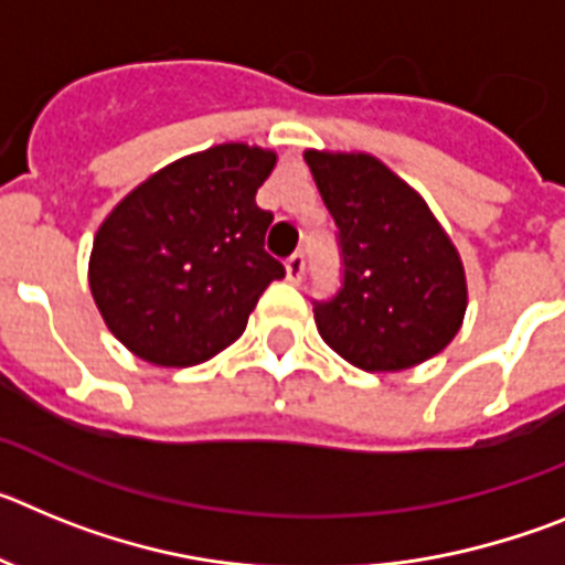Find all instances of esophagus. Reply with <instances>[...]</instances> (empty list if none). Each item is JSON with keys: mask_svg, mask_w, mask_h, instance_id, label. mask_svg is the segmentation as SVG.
Returning a JSON list of instances; mask_svg holds the SVG:
<instances>
[{"mask_svg": "<svg viewBox=\"0 0 565 565\" xmlns=\"http://www.w3.org/2000/svg\"><path fill=\"white\" fill-rule=\"evenodd\" d=\"M302 274H306V257L297 252L286 259V277H288V282H299V279H302Z\"/></svg>", "mask_w": 565, "mask_h": 565, "instance_id": "obj_1", "label": "esophagus"}]
</instances>
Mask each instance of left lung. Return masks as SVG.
<instances>
[{"label": "left lung", "mask_w": 565, "mask_h": 565, "mask_svg": "<svg viewBox=\"0 0 565 565\" xmlns=\"http://www.w3.org/2000/svg\"><path fill=\"white\" fill-rule=\"evenodd\" d=\"M337 221L342 291L313 308L319 337L367 373L411 371L456 339L467 271L427 201L371 152L306 149Z\"/></svg>", "instance_id": "left-lung-1"}]
</instances>
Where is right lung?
<instances>
[{
    "label": "right lung",
    "instance_id": "right-lung-1",
    "mask_svg": "<svg viewBox=\"0 0 565 565\" xmlns=\"http://www.w3.org/2000/svg\"><path fill=\"white\" fill-rule=\"evenodd\" d=\"M277 152L217 143L152 172L93 237L89 294L138 359L192 367L243 337L259 294L286 277L263 248L274 214L254 201Z\"/></svg>",
    "mask_w": 565,
    "mask_h": 565
}]
</instances>
